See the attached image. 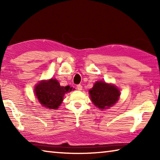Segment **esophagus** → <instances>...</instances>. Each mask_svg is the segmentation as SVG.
I'll return each instance as SVG.
<instances>
[{
    "label": "esophagus",
    "mask_w": 160,
    "mask_h": 160,
    "mask_svg": "<svg viewBox=\"0 0 160 160\" xmlns=\"http://www.w3.org/2000/svg\"><path fill=\"white\" fill-rule=\"evenodd\" d=\"M77 89H78V90H82V86L81 85H77Z\"/></svg>",
    "instance_id": "obj_1"
}]
</instances>
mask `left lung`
Segmentation results:
<instances>
[{
  "label": "left lung",
  "mask_w": 160,
  "mask_h": 160,
  "mask_svg": "<svg viewBox=\"0 0 160 160\" xmlns=\"http://www.w3.org/2000/svg\"><path fill=\"white\" fill-rule=\"evenodd\" d=\"M92 102L99 109H104L113 106L118 101L120 91L114 85L99 81L90 90Z\"/></svg>",
  "instance_id": "left-lung-1"
}]
</instances>
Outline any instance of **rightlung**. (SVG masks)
Returning a JSON list of instances; mask_svg holds the SVG:
<instances>
[{"label":"right lung","instance_id":"add662e5","mask_svg":"<svg viewBox=\"0 0 160 160\" xmlns=\"http://www.w3.org/2000/svg\"><path fill=\"white\" fill-rule=\"evenodd\" d=\"M70 86L61 87L57 80L51 79L42 81L35 88V94L42 106L48 109H56L63 99L64 94L72 91Z\"/></svg>","mask_w":160,"mask_h":160}]
</instances>
